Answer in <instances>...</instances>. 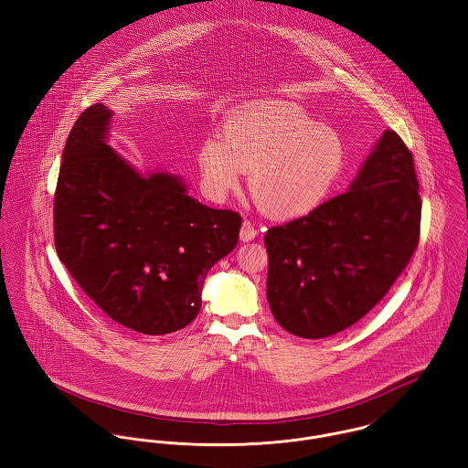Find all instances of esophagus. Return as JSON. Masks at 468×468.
I'll list each match as a JSON object with an SVG mask.
<instances>
[{"instance_id": "esophagus-1", "label": "esophagus", "mask_w": 468, "mask_h": 468, "mask_svg": "<svg viewBox=\"0 0 468 468\" xmlns=\"http://www.w3.org/2000/svg\"><path fill=\"white\" fill-rule=\"evenodd\" d=\"M256 236H258V229L254 227V223H250V221L245 219L243 225H241V230H239V239L245 241V243H249V241H252Z\"/></svg>"}]
</instances>
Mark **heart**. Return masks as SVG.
<instances>
[{
	"label": "heart",
	"mask_w": 468,
	"mask_h": 468,
	"mask_svg": "<svg viewBox=\"0 0 468 468\" xmlns=\"http://www.w3.org/2000/svg\"><path fill=\"white\" fill-rule=\"evenodd\" d=\"M346 164L342 136L299 108L275 104L230 117L223 136L210 134L198 147L207 191L225 198L250 173L249 191L260 210L295 219L328 198Z\"/></svg>",
	"instance_id": "b5f03b06"
}]
</instances>
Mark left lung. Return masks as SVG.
<instances>
[{
	"mask_svg": "<svg viewBox=\"0 0 468 468\" xmlns=\"http://www.w3.org/2000/svg\"><path fill=\"white\" fill-rule=\"evenodd\" d=\"M412 154L384 132L349 191L265 236L267 297L292 335L324 338L384 299L420 241L421 200Z\"/></svg>",
	"mask_w": 468,
	"mask_h": 468,
	"instance_id": "1",
	"label": "left lung"
}]
</instances>
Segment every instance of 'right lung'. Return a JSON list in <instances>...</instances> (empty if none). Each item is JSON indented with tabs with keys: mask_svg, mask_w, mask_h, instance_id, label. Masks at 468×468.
Segmentation results:
<instances>
[{
	"mask_svg": "<svg viewBox=\"0 0 468 468\" xmlns=\"http://www.w3.org/2000/svg\"><path fill=\"white\" fill-rule=\"evenodd\" d=\"M112 115L93 104L68 134L56 250L110 319L138 334H173L198 315L207 271L238 245L241 216L191 198L175 175L138 173L106 144Z\"/></svg>",
	"mask_w": 468,
	"mask_h": 468,
	"instance_id": "1",
	"label": "right lung"
}]
</instances>
